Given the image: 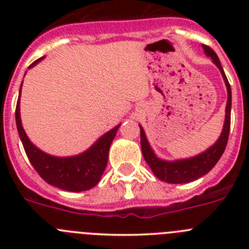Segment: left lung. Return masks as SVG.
<instances>
[{
    "instance_id": "obj_1",
    "label": "left lung",
    "mask_w": 249,
    "mask_h": 249,
    "mask_svg": "<svg viewBox=\"0 0 249 249\" xmlns=\"http://www.w3.org/2000/svg\"><path fill=\"white\" fill-rule=\"evenodd\" d=\"M204 51V54L207 57H211L212 62L217 66L219 71H221L222 77H223L224 85L227 87V105H226V116H224L223 128H222L221 135L218 140L215 141L214 143L203 151L199 155H196L193 157L182 158V160H162L155 153L149 144L147 136L144 133L143 127L140 124L141 129V148H142V155L146 160L147 164L152 169V172L155 173L156 177L160 181L167 182V183L179 184V183H188V182L196 181L201 178L202 176L207 175L211 169L215 166L218 162L221 156L223 155L226 146H227L228 135H230V127H231V108H232V91H231V86L228 83L227 77L224 74L223 68H222L219 58L217 57L214 51L208 46L202 45Z\"/></svg>"
}]
</instances>
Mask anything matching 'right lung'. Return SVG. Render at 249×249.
Returning a JSON list of instances; mask_svg holds the SVG:
<instances>
[{"mask_svg": "<svg viewBox=\"0 0 249 249\" xmlns=\"http://www.w3.org/2000/svg\"><path fill=\"white\" fill-rule=\"evenodd\" d=\"M43 58L45 57H41L35 61L28 68L35 67ZM22 83L19 87L18 101L16 106V124L19 138H21V142L31 164L48 184L57 188L70 191V192H82V191L93 188L100 182L105 172L107 160H108L109 147L120 128L121 123H118L117 126L109 129L108 132H106L89 149H86L80 155L68 156V157L48 155L31 142L22 127L21 112H19Z\"/></svg>", "mask_w": 249, "mask_h": 249, "instance_id": "obj_1", "label": "right lung"}]
</instances>
